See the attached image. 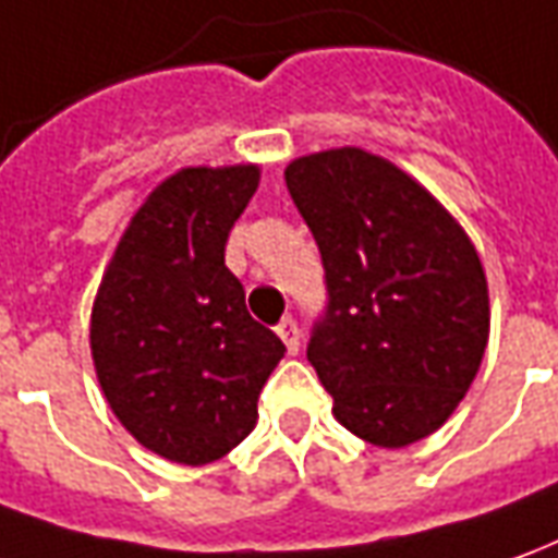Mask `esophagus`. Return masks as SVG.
Listing matches in <instances>:
<instances>
[{
  "instance_id": "esophagus-1",
  "label": "esophagus",
  "mask_w": 558,
  "mask_h": 558,
  "mask_svg": "<svg viewBox=\"0 0 558 558\" xmlns=\"http://www.w3.org/2000/svg\"><path fill=\"white\" fill-rule=\"evenodd\" d=\"M276 333H279V340L286 343L288 355H294V352L301 349V328H298L294 318H282V322L276 325Z\"/></svg>"
}]
</instances>
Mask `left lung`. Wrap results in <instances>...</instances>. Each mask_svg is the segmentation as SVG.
<instances>
[{
    "mask_svg": "<svg viewBox=\"0 0 558 558\" xmlns=\"http://www.w3.org/2000/svg\"><path fill=\"white\" fill-rule=\"evenodd\" d=\"M286 184L325 267L306 359L333 416L374 447H410L447 422L486 352L477 248L422 184L361 148L298 157Z\"/></svg>",
    "mask_w": 558,
    "mask_h": 558,
    "instance_id": "obj_1",
    "label": "left lung"
}]
</instances>
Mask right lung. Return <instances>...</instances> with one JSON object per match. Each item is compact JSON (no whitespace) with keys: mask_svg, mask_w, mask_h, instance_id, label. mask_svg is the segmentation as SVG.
I'll return each instance as SVG.
<instances>
[{"mask_svg":"<svg viewBox=\"0 0 558 558\" xmlns=\"http://www.w3.org/2000/svg\"><path fill=\"white\" fill-rule=\"evenodd\" d=\"M257 167H187L151 191L114 248L90 316V352L111 413L142 447L209 464L242 444L286 355L245 310L225 264Z\"/></svg>","mask_w":558,"mask_h":558,"instance_id":"obj_1","label":"right lung"}]
</instances>
